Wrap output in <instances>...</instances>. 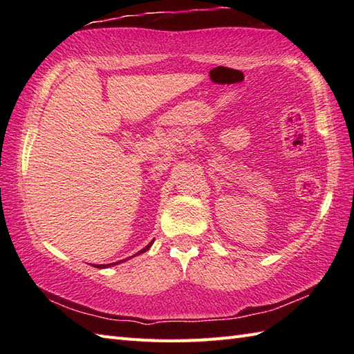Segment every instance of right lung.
I'll return each instance as SVG.
<instances>
[{
    "instance_id": "1",
    "label": "right lung",
    "mask_w": 354,
    "mask_h": 354,
    "mask_svg": "<svg viewBox=\"0 0 354 354\" xmlns=\"http://www.w3.org/2000/svg\"><path fill=\"white\" fill-rule=\"evenodd\" d=\"M152 243H153V240H152V242H150L146 248H142V250H141L138 254H141V252H146V251L149 250V248H150V245H152ZM135 255H137V254H135ZM111 265H115V263H109V265H106V266H111ZM95 268H104V266H103V265H99V266H95Z\"/></svg>"
}]
</instances>
